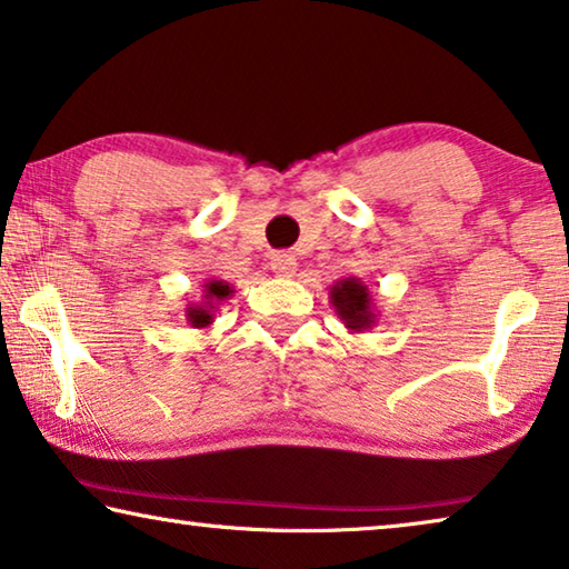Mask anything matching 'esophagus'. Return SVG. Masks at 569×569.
<instances>
[{
    "mask_svg": "<svg viewBox=\"0 0 569 569\" xmlns=\"http://www.w3.org/2000/svg\"><path fill=\"white\" fill-rule=\"evenodd\" d=\"M270 270L283 278H291L296 273V258L291 252H273L270 256Z\"/></svg>",
    "mask_w": 569,
    "mask_h": 569,
    "instance_id": "34e87169",
    "label": "esophagus"
}]
</instances>
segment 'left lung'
<instances>
[{"instance_id":"1","label":"left lung","mask_w":569,"mask_h":569,"mask_svg":"<svg viewBox=\"0 0 569 569\" xmlns=\"http://www.w3.org/2000/svg\"><path fill=\"white\" fill-rule=\"evenodd\" d=\"M329 303L333 306V311H337V317L349 329V333H362L380 321L375 296L367 288V283H362V278L349 276L333 283L329 288Z\"/></svg>"}]
</instances>
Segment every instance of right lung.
<instances>
[{"label":"right lung","mask_w":569,"mask_h":569,"mask_svg":"<svg viewBox=\"0 0 569 569\" xmlns=\"http://www.w3.org/2000/svg\"><path fill=\"white\" fill-rule=\"evenodd\" d=\"M232 293H236V288H232L228 281H214V278L212 281H207L202 286V299L194 303H187V309H184L187 321L192 323L194 329L212 327L214 311H218Z\"/></svg>","instance_id":"obj_1"}]
</instances>
